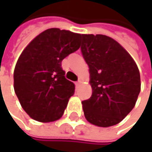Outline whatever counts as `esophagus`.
<instances>
[{"label": "esophagus", "mask_w": 152, "mask_h": 152, "mask_svg": "<svg viewBox=\"0 0 152 152\" xmlns=\"http://www.w3.org/2000/svg\"><path fill=\"white\" fill-rule=\"evenodd\" d=\"M80 83H81V81H80V80H78V81L76 83V86H79V84H80Z\"/></svg>", "instance_id": "esophagus-1"}]
</instances>
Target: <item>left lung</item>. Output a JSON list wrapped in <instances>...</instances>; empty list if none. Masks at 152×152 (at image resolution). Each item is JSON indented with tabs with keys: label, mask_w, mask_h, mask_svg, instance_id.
Instances as JSON below:
<instances>
[{
	"label": "left lung",
	"mask_w": 152,
	"mask_h": 152,
	"mask_svg": "<svg viewBox=\"0 0 152 152\" xmlns=\"http://www.w3.org/2000/svg\"><path fill=\"white\" fill-rule=\"evenodd\" d=\"M81 52L89 66L92 94L82 101L86 120L99 127L121 121L134 108L141 90L140 73L130 54L101 34H83Z\"/></svg>",
	"instance_id": "left-lung-1"
}]
</instances>
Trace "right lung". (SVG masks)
Masks as SVG:
<instances>
[{
    "mask_svg": "<svg viewBox=\"0 0 152 152\" xmlns=\"http://www.w3.org/2000/svg\"><path fill=\"white\" fill-rule=\"evenodd\" d=\"M81 34L51 28L23 51L14 71V89L23 109L40 122L59 120L75 93L61 61L80 47Z\"/></svg>",
    "mask_w": 152,
    "mask_h": 152,
    "instance_id": "obj_1",
    "label": "right lung"
}]
</instances>
